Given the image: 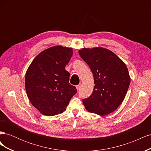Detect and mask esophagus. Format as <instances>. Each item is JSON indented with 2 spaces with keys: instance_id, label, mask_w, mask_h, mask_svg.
Segmentation results:
<instances>
[{
  "instance_id": "esophagus-1",
  "label": "esophagus",
  "mask_w": 151,
  "mask_h": 151,
  "mask_svg": "<svg viewBox=\"0 0 151 151\" xmlns=\"http://www.w3.org/2000/svg\"><path fill=\"white\" fill-rule=\"evenodd\" d=\"M81 84H79V85L76 86V89H77V90H79V89L81 88Z\"/></svg>"
}]
</instances>
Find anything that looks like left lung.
I'll list each match as a JSON object with an SVG mask.
<instances>
[{
  "instance_id": "left-lung-1",
  "label": "left lung",
  "mask_w": 151,
  "mask_h": 151,
  "mask_svg": "<svg viewBox=\"0 0 151 151\" xmlns=\"http://www.w3.org/2000/svg\"><path fill=\"white\" fill-rule=\"evenodd\" d=\"M81 57L90 67L94 76V90L83 100L89 112L104 116L118 108L125 99L130 83L125 63L110 50L103 47L83 48Z\"/></svg>"
}]
</instances>
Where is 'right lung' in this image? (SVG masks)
<instances>
[{
	"instance_id": "obj_1",
	"label": "right lung",
	"mask_w": 151,
	"mask_h": 151,
	"mask_svg": "<svg viewBox=\"0 0 151 151\" xmlns=\"http://www.w3.org/2000/svg\"><path fill=\"white\" fill-rule=\"evenodd\" d=\"M71 48L60 45L43 50L32 61L25 76L26 91L30 102L44 115L65 110L76 93L65 69L72 56Z\"/></svg>"
}]
</instances>
